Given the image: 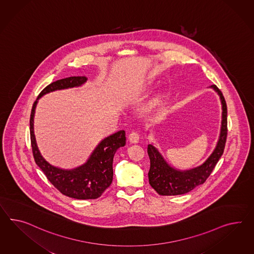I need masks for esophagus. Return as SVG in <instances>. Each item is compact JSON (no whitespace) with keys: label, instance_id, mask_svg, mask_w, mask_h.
I'll use <instances>...</instances> for the list:
<instances>
[{"label":"esophagus","instance_id":"esophagus-1","mask_svg":"<svg viewBox=\"0 0 254 254\" xmlns=\"http://www.w3.org/2000/svg\"><path fill=\"white\" fill-rule=\"evenodd\" d=\"M139 134L135 132V131H132V132H130V134H129V141H130V143H137L139 142Z\"/></svg>","mask_w":254,"mask_h":254}]
</instances>
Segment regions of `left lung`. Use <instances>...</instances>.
I'll return each instance as SVG.
<instances>
[{
    "instance_id": "1",
    "label": "left lung",
    "mask_w": 254,
    "mask_h": 254,
    "mask_svg": "<svg viewBox=\"0 0 254 254\" xmlns=\"http://www.w3.org/2000/svg\"><path fill=\"white\" fill-rule=\"evenodd\" d=\"M218 95L221 103V126L218 140L215 149L202 165L190 169H178L172 167L164 158L160 151L151 143L147 146V153L150 158V169L148 172L150 185L160 195H181L192 190L197 186L206 181L216 163L220 159L227 140V104L221 91L216 85L210 86ZM149 132V131H148Z\"/></svg>"
}]
</instances>
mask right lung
<instances>
[{
	"mask_svg": "<svg viewBox=\"0 0 254 254\" xmlns=\"http://www.w3.org/2000/svg\"><path fill=\"white\" fill-rule=\"evenodd\" d=\"M86 80L85 76H71L46 86L34 102L30 115V136L35 161L54 187L63 194L78 200L97 199L110 187L113 179V157L117 150L126 143L125 131L118 130L105 137L84 164L73 169H62L48 162L41 155L35 135L34 118L39 98L52 92L82 86Z\"/></svg>",
	"mask_w": 254,
	"mask_h": 254,
	"instance_id": "right-lung-1",
	"label": "right lung"
}]
</instances>
